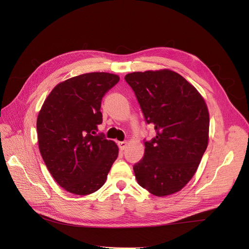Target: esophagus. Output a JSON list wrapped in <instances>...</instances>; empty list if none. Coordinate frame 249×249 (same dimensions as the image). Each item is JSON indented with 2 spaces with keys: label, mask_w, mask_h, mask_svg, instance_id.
I'll return each instance as SVG.
<instances>
[{
  "label": "esophagus",
  "mask_w": 249,
  "mask_h": 249,
  "mask_svg": "<svg viewBox=\"0 0 249 249\" xmlns=\"http://www.w3.org/2000/svg\"><path fill=\"white\" fill-rule=\"evenodd\" d=\"M118 146L120 150H124L127 147V142L126 141H122V142H118Z\"/></svg>",
  "instance_id": "esophagus-1"
}]
</instances>
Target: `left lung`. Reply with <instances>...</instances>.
Listing matches in <instances>:
<instances>
[{"mask_svg": "<svg viewBox=\"0 0 249 249\" xmlns=\"http://www.w3.org/2000/svg\"><path fill=\"white\" fill-rule=\"evenodd\" d=\"M125 80L156 130V137L144 143L143 159L133 167L137 182L157 196L175 194L190 182L207 150V104L191 83L169 70L133 72Z\"/></svg>", "mask_w": 249, "mask_h": 249, "instance_id": "obj_1", "label": "left lung"}]
</instances>
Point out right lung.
<instances>
[{"label":"right lung","instance_id":"1","mask_svg":"<svg viewBox=\"0 0 249 249\" xmlns=\"http://www.w3.org/2000/svg\"><path fill=\"white\" fill-rule=\"evenodd\" d=\"M119 79L107 72L81 74L57 84L43 102L36 120L39 152L67 192H96L117 159V145L95 134L102 123V98Z\"/></svg>","mask_w":249,"mask_h":249}]
</instances>
